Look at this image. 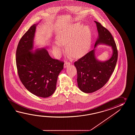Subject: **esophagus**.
<instances>
[{"instance_id": "obj_1", "label": "esophagus", "mask_w": 135, "mask_h": 135, "mask_svg": "<svg viewBox=\"0 0 135 135\" xmlns=\"http://www.w3.org/2000/svg\"><path fill=\"white\" fill-rule=\"evenodd\" d=\"M70 65V62L66 61L64 64V68H66V66H68Z\"/></svg>"}]
</instances>
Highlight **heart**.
<instances>
[{"label": "heart", "mask_w": 135, "mask_h": 135, "mask_svg": "<svg viewBox=\"0 0 135 135\" xmlns=\"http://www.w3.org/2000/svg\"><path fill=\"white\" fill-rule=\"evenodd\" d=\"M91 41V33L88 27L79 23L65 29L56 37L52 49L57 56L60 54L62 45H66L68 55L73 58L80 57L88 50Z\"/></svg>", "instance_id": "obj_1"}]
</instances>
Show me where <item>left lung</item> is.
Returning a JSON list of instances; mask_svg holds the SVG:
<instances>
[{"label": "left lung", "instance_id": "obj_1", "mask_svg": "<svg viewBox=\"0 0 135 135\" xmlns=\"http://www.w3.org/2000/svg\"><path fill=\"white\" fill-rule=\"evenodd\" d=\"M95 22L98 33L95 48L99 44H105L112 46L113 54L108 60L101 62L97 59L94 49L75 62L78 85L81 91L86 93L95 92L104 86L114 71L117 61V49L112 35L100 23Z\"/></svg>", "mask_w": 135, "mask_h": 135}]
</instances>
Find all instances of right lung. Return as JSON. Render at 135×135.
I'll return each instance as SVG.
<instances>
[{
    "mask_svg": "<svg viewBox=\"0 0 135 135\" xmlns=\"http://www.w3.org/2000/svg\"><path fill=\"white\" fill-rule=\"evenodd\" d=\"M37 25L31 26L19 42L16 66L19 77L26 89L37 97L48 98L55 92L64 63L52 58L45 48L32 52Z\"/></svg>",
    "mask_w": 135,
    "mask_h": 135,
    "instance_id": "1",
    "label": "right lung"
}]
</instances>
